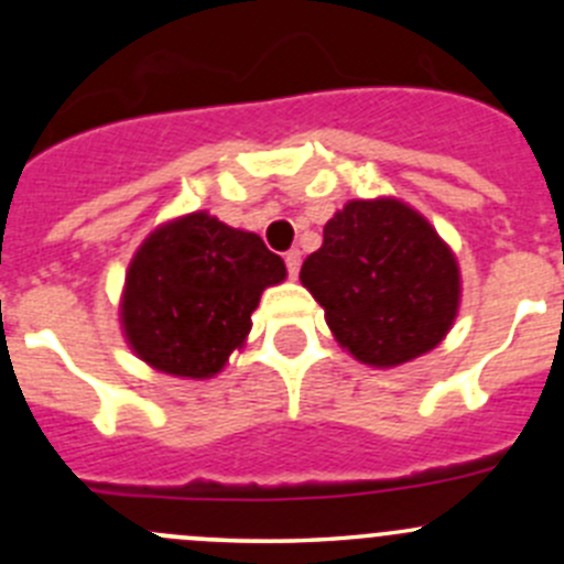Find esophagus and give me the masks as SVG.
Masks as SVG:
<instances>
[{
    "label": "esophagus",
    "mask_w": 564,
    "mask_h": 564,
    "mask_svg": "<svg viewBox=\"0 0 564 564\" xmlns=\"http://www.w3.org/2000/svg\"><path fill=\"white\" fill-rule=\"evenodd\" d=\"M283 261H286V270H289V275H297L300 272V261H303V253H300L297 248H292V250H286V256H283Z\"/></svg>",
    "instance_id": "esophagus-1"
}]
</instances>
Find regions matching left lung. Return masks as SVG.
Returning a JSON list of instances; mask_svg holds the SVG:
<instances>
[{
    "mask_svg": "<svg viewBox=\"0 0 564 564\" xmlns=\"http://www.w3.org/2000/svg\"><path fill=\"white\" fill-rule=\"evenodd\" d=\"M300 281L338 344L377 368L431 351L458 314L456 256L423 215L395 198L349 202L335 213Z\"/></svg>",
    "mask_w": 564,
    "mask_h": 564,
    "instance_id": "1",
    "label": "left lung"
}]
</instances>
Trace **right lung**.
Segmentation results:
<instances>
[{
  "instance_id": "right-lung-1",
  "label": "right lung",
  "mask_w": 564,
  "mask_h": 564,
  "mask_svg": "<svg viewBox=\"0 0 564 564\" xmlns=\"http://www.w3.org/2000/svg\"><path fill=\"white\" fill-rule=\"evenodd\" d=\"M286 278L259 235L193 213L152 231L130 261L122 324L141 360L207 379L242 346L261 292Z\"/></svg>"
}]
</instances>
